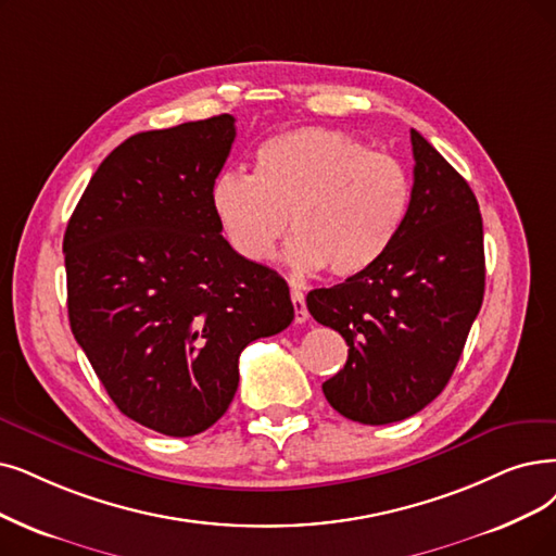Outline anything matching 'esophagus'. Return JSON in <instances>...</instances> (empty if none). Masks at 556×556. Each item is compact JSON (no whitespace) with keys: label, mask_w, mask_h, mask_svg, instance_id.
Here are the masks:
<instances>
[{"label":"esophagus","mask_w":556,"mask_h":556,"mask_svg":"<svg viewBox=\"0 0 556 556\" xmlns=\"http://www.w3.org/2000/svg\"><path fill=\"white\" fill-rule=\"evenodd\" d=\"M292 303H294V321L296 324L307 321L309 313H307V307H305V296H303L301 290H296V287H292Z\"/></svg>","instance_id":"1"}]
</instances>
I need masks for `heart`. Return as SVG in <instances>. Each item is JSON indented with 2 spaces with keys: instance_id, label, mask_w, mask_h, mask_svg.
<instances>
[{
  "instance_id": "b5f03b06",
  "label": "heart",
  "mask_w": 556,
  "mask_h": 556,
  "mask_svg": "<svg viewBox=\"0 0 556 556\" xmlns=\"http://www.w3.org/2000/svg\"><path fill=\"white\" fill-rule=\"evenodd\" d=\"M410 201L404 166L340 129L299 127L266 139L253 175H216L210 203L230 249L266 262L290 228L287 257L301 271L361 276L402 228Z\"/></svg>"
}]
</instances>
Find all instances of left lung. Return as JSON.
Returning a JSON list of instances; mask_svg holds the SVG:
<instances>
[{"label":"left lung","instance_id":"1","mask_svg":"<svg viewBox=\"0 0 556 556\" xmlns=\"http://www.w3.org/2000/svg\"><path fill=\"white\" fill-rule=\"evenodd\" d=\"M410 203L388 253L365 274L305 299L309 315L349 346L324 394L361 425L406 419L445 390L483 301L477 198L419 131L410 129Z\"/></svg>","mask_w":556,"mask_h":556}]
</instances>
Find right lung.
Returning a JSON list of instances; mask_svg holds the SVG:
<instances>
[{"instance_id":"right-lung-1","label":"right lung","mask_w":556,"mask_h":556,"mask_svg":"<svg viewBox=\"0 0 556 556\" xmlns=\"http://www.w3.org/2000/svg\"><path fill=\"white\" fill-rule=\"evenodd\" d=\"M235 137L230 114L129 137L63 237L77 344L118 410L164 435L210 429L239 353L294 319L290 287L230 249L210 203Z\"/></svg>"}]
</instances>
